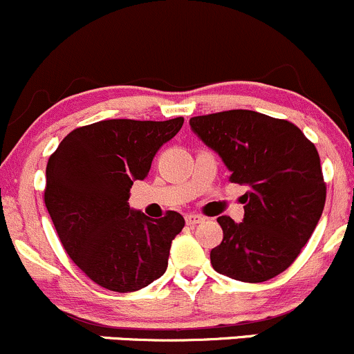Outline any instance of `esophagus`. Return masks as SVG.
<instances>
[{
  "instance_id": "1",
  "label": "esophagus",
  "mask_w": 354,
  "mask_h": 354,
  "mask_svg": "<svg viewBox=\"0 0 354 354\" xmlns=\"http://www.w3.org/2000/svg\"><path fill=\"white\" fill-rule=\"evenodd\" d=\"M204 221V218L203 216H199V214H194V212H191V214H187L185 216V223L187 224H191V226H194V224H199V223H203Z\"/></svg>"
}]
</instances>
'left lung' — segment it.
Wrapping results in <instances>:
<instances>
[{
    "label": "left lung",
    "mask_w": 354,
    "mask_h": 354,
    "mask_svg": "<svg viewBox=\"0 0 354 354\" xmlns=\"http://www.w3.org/2000/svg\"><path fill=\"white\" fill-rule=\"evenodd\" d=\"M192 131L223 158L230 180L248 185L245 218L219 216L211 250L218 273L258 283L287 270L321 219L326 182L314 143L294 123L248 109L191 118Z\"/></svg>",
    "instance_id": "1"
}]
</instances>
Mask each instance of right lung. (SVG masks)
Returning a JSON list of instances; mask_svg holds the SVG:
<instances>
[{
    "label": "right lung",
    "mask_w": 354,
    "mask_h": 354,
    "mask_svg": "<svg viewBox=\"0 0 354 354\" xmlns=\"http://www.w3.org/2000/svg\"><path fill=\"white\" fill-rule=\"evenodd\" d=\"M182 124L184 118L97 121L71 131L48 158L44 199L60 243L108 290H140L165 273L184 218L169 211L151 221L128 199Z\"/></svg>",
    "instance_id": "1"
}]
</instances>
